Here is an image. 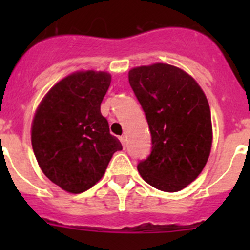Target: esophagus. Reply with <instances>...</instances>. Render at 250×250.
<instances>
[{
  "instance_id": "esophagus-1",
  "label": "esophagus",
  "mask_w": 250,
  "mask_h": 250,
  "mask_svg": "<svg viewBox=\"0 0 250 250\" xmlns=\"http://www.w3.org/2000/svg\"><path fill=\"white\" fill-rule=\"evenodd\" d=\"M120 140H121V143H122L123 147L125 148V146H127V139H125V135H122V137H120Z\"/></svg>"
}]
</instances>
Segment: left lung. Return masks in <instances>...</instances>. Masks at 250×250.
<instances>
[{"label":"left lung","instance_id":"8db88e82","mask_svg":"<svg viewBox=\"0 0 250 250\" xmlns=\"http://www.w3.org/2000/svg\"><path fill=\"white\" fill-rule=\"evenodd\" d=\"M129 84L145 112L152 147L138 165L153 188L176 192L203 170L213 141L210 109L202 88L184 70L157 64L134 67Z\"/></svg>","mask_w":250,"mask_h":250}]
</instances>
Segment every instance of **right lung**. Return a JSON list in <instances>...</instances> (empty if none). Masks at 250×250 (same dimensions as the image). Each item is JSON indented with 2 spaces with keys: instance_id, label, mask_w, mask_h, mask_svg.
Wrapping results in <instances>:
<instances>
[{
  "instance_id": "obj_1",
  "label": "right lung",
  "mask_w": 250,
  "mask_h": 250,
  "mask_svg": "<svg viewBox=\"0 0 250 250\" xmlns=\"http://www.w3.org/2000/svg\"><path fill=\"white\" fill-rule=\"evenodd\" d=\"M110 83L107 72H74L50 88L35 113L31 144L40 168L70 193L94 186L122 150L100 112Z\"/></svg>"
}]
</instances>
